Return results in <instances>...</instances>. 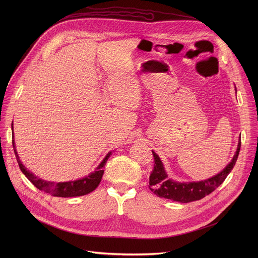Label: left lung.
Wrapping results in <instances>:
<instances>
[{"label":"left lung","instance_id":"1","mask_svg":"<svg viewBox=\"0 0 258 258\" xmlns=\"http://www.w3.org/2000/svg\"><path fill=\"white\" fill-rule=\"evenodd\" d=\"M236 93L237 89L235 88ZM241 148V138L238 142L237 150L231 162L214 176H211L207 179L200 181H185L180 182L169 178L164 165L160 159V157L152 151L154 156V168L152 173L150 174L149 188L150 190L160 198L169 199L172 201H177L180 203H189L192 201H197L205 196L212 193L217 187H219L231 170L234 168L237 158L239 156Z\"/></svg>","mask_w":258,"mask_h":258}]
</instances>
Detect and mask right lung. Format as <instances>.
Instances as JSON below:
<instances>
[{
    "mask_svg": "<svg viewBox=\"0 0 258 258\" xmlns=\"http://www.w3.org/2000/svg\"><path fill=\"white\" fill-rule=\"evenodd\" d=\"M12 134H13V149L14 153L18 162V165L21 169V171L24 173V175L31 181L32 185L34 187L38 188L41 191H44L48 194H51L52 196L56 197H77V196H84L87 195L91 192H93L98 186L102 179L103 173H104V166L108 160V158L111 155V151L108 152V154L104 157V159L100 162V164L96 167V169L91 172L89 175L79 178L77 180H69V181H60V182H55V181H49L40 178L39 176L34 175L32 172H30L21 162L18 153L16 151V147H15V142H14V133H13V122H12Z\"/></svg>",
    "mask_w": 258,
    "mask_h": 258,
    "instance_id": "1",
    "label": "right lung"
}]
</instances>
